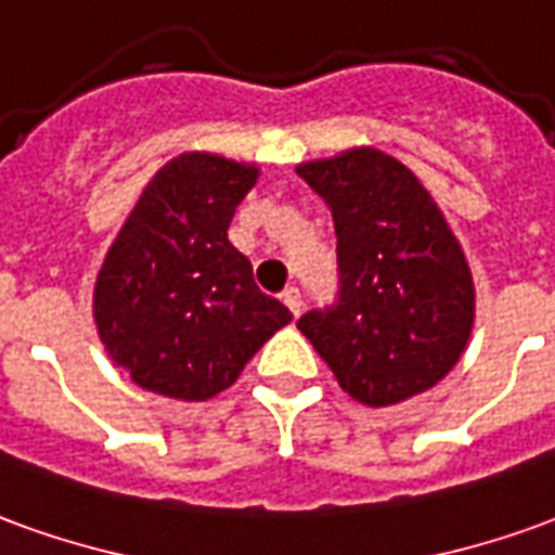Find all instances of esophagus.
Here are the masks:
<instances>
[{
	"instance_id": "1",
	"label": "esophagus",
	"mask_w": 555,
	"mask_h": 555,
	"mask_svg": "<svg viewBox=\"0 0 555 555\" xmlns=\"http://www.w3.org/2000/svg\"><path fill=\"white\" fill-rule=\"evenodd\" d=\"M282 304L288 306L291 315L297 318V315H300V309H304V297H300V291H297V288H285V291H282Z\"/></svg>"
}]
</instances>
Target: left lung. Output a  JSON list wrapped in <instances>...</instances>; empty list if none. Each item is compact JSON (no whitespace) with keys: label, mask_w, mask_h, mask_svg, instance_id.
I'll return each mask as SVG.
<instances>
[{"label":"left lung","mask_w":555,"mask_h":555,"mask_svg":"<svg viewBox=\"0 0 555 555\" xmlns=\"http://www.w3.org/2000/svg\"><path fill=\"white\" fill-rule=\"evenodd\" d=\"M297 173L333 216L336 300L297 327L348 397L393 405L441 382L475 318L466 255L412 170L378 150H351Z\"/></svg>","instance_id":"1"}]
</instances>
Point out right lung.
I'll return each instance as SVG.
<instances>
[{
  "label": "right lung",
  "instance_id": "1",
  "mask_svg": "<svg viewBox=\"0 0 555 555\" xmlns=\"http://www.w3.org/2000/svg\"><path fill=\"white\" fill-rule=\"evenodd\" d=\"M258 170L207 153L143 189L95 282V324L116 366L153 393L207 399L237 382L291 312L255 285L228 224Z\"/></svg>",
  "mask_w": 555,
  "mask_h": 555
}]
</instances>
